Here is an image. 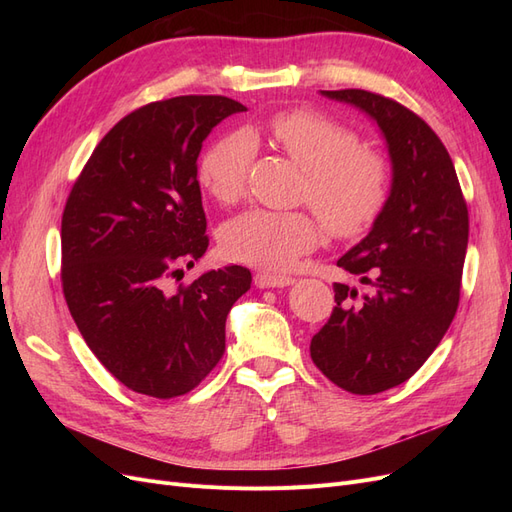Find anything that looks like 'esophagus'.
<instances>
[{
  "label": "esophagus",
  "instance_id": "1",
  "mask_svg": "<svg viewBox=\"0 0 512 512\" xmlns=\"http://www.w3.org/2000/svg\"><path fill=\"white\" fill-rule=\"evenodd\" d=\"M294 280L290 275H273V273H256L254 275V284L258 288H282L290 286Z\"/></svg>",
  "mask_w": 512,
  "mask_h": 512
}]
</instances>
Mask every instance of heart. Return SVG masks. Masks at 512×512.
Instances as JSON below:
<instances>
[{
    "instance_id": "b5f03b06",
    "label": "heart",
    "mask_w": 512,
    "mask_h": 512,
    "mask_svg": "<svg viewBox=\"0 0 512 512\" xmlns=\"http://www.w3.org/2000/svg\"><path fill=\"white\" fill-rule=\"evenodd\" d=\"M271 143L303 168L301 203H309L333 237L352 239L378 220L391 190V173L374 149L342 123L312 108H292L267 121ZM256 156L250 134L232 132L205 149L198 181L220 205H235L245 192ZM320 237L314 213L250 209L222 228L228 258L262 269H284Z\"/></svg>"
}]
</instances>
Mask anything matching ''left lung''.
I'll return each mask as SVG.
<instances>
[{"label": "left lung", "mask_w": 512, "mask_h": 512, "mask_svg": "<svg viewBox=\"0 0 512 512\" xmlns=\"http://www.w3.org/2000/svg\"><path fill=\"white\" fill-rule=\"evenodd\" d=\"M378 123L391 194L369 235L337 267L374 288L333 284L335 307L312 337L314 365L339 389L376 395L416 374L451 327L468 250V205L446 147L410 108L365 89L322 91Z\"/></svg>", "instance_id": "1"}]
</instances>
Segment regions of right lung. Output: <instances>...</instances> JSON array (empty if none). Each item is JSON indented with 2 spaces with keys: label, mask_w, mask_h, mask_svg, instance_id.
<instances>
[{
  "label": "right lung",
  "mask_w": 512,
  "mask_h": 512,
  "mask_svg": "<svg viewBox=\"0 0 512 512\" xmlns=\"http://www.w3.org/2000/svg\"><path fill=\"white\" fill-rule=\"evenodd\" d=\"M245 111L226 96L149 102L117 121L61 215V288L89 350L130 391L190 393L220 363L226 316L250 290L232 265L166 290L209 247L196 179L203 141Z\"/></svg>",
  "instance_id": "1"
}]
</instances>
